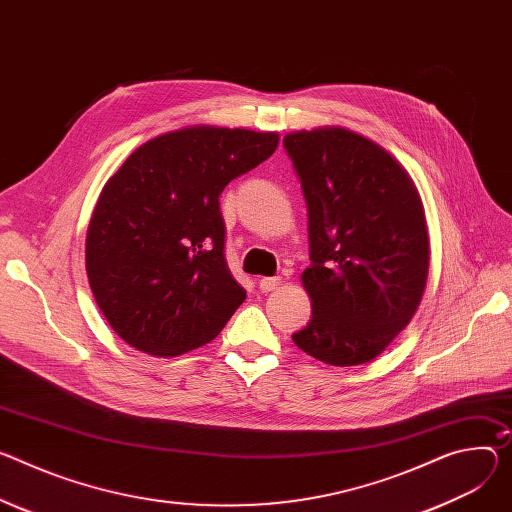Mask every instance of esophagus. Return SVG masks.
Masks as SVG:
<instances>
[{
  "label": "esophagus",
  "mask_w": 512,
  "mask_h": 512,
  "mask_svg": "<svg viewBox=\"0 0 512 512\" xmlns=\"http://www.w3.org/2000/svg\"><path fill=\"white\" fill-rule=\"evenodd\" d=\"M282 286V277L275 275V277H261L259 280V290L261 292H273L275 288Z\"/></svg>",
  "instance_id": "obj_1"
}]
</instances>
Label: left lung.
Masks as SVG:
<instances>
[{"instance_id": "8db88e82", "label": "left lung", "mask_w": 512, "mask_h": 512, "mask_svg": "<svg viewBox=\"0 0 512 512\" xmlns=\"http://www.w3.org/2000/svg\"><path fill=\"white\" fill-rule=\"evenodd\" d=\"M308 208L312 318L292 341L337 367L376 359L421 304L429 235L408 173L345 128L284 136Z\"/></svg>"}]
</instances>
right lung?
<instances>
[{
  "instance_id": "obj_1",
  "label": "right lung",
  "mask_w": 512,
  "mask_h": 512,
  "mask_svg": "<svg viewBox=\"0 0 512 512\" xmlns=\"http://www.w3.org/2000/svg\"><path fill=\"white\" fill-rule=\"evenodd\" d=\"M275 132L194 126L138 147L91 214L85 267L110 327L173 357L210 343L245 302L224 257L220 194L269 159Z\"/></svg>"
}]
</instances>
